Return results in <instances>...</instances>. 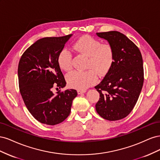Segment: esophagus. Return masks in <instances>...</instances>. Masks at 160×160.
<instances>
[{
	"label": "esophagus",
	"mask_w": 160,
	"mask_h": 160,
	"mask_svg": "<svg viewBox=\"0 0 160 160\" xmlns=\"http://www.w3.org/2000/svg\"><path fill=\"white\" fill-rule=\"evenodd\" d=\"M86 92V90H77V93L79 95L82 94V93H85Z\"/></svg>",
	"instance_id": "1"
}]
</instances>
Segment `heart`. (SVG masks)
Wrapping results in <instances>:
<instances>
[{
  "label": "heart",
  "instance_id": "b5f03b06",
  "mask_svg": "<svg viewBox=\"0 0 160 160\" xmlns=\"http://www.w3.org/2000/svg\"><path fill=\"white\" fill-rule=\"evenodd\" d=\"M74 49L79 54L89 57L85 71H75L67 76V82L71 88L85 90L98 81V77L107 74L113 65V50L109 45H103L101 41L89 35L80 37L73 45ZM72 55L67 49H62L57 57V63L65 71L72 68Z\"/></svg>",
  "mask_w": 160,
  "mask_h": 160
}]
</instances>
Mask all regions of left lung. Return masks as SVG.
Returning a JSON list of instances; mask_svg holds the SVG:
<instances>
[{
	"label": "left lung",
	"mask_w": 160,
	"mask_h": 160,
	"mask_svg": "<svg viewBox=\"0 0 160 160\" xmlns=\"http://www.w3.org/2000/svg\"><path fill=\"white\" fill-rule=\"evenodd\" d=\"M96 34L112 47L114 61L103 79L95 87L100 94L95 109L105 119L119 120L130 113L141 93L144 80L142 56L138 47L122 33Z\"/></svg>",
	"instance_id": "obj_1"
}]
</instances>
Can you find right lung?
Masks as SVG:
<instances>
[{"label": "right lung", "instance_id": "1", "mask_svg": "<svg viewBox=\"0 0 160 160\" xmlns=\"http://www.w3.org/2000/svg\"><path fill=\"white\" fill-rule=\"evenodd\" d=\"M72 35L41 38L28 48L19 61L20 93L28 111L41 123L55 125L63 122L77 95L75 89L56 95L52 91L53 87L61 89L66 85L57 57Z\"/></svg>", "mask_w": 160, "mask_h": 160}]
</instances>
